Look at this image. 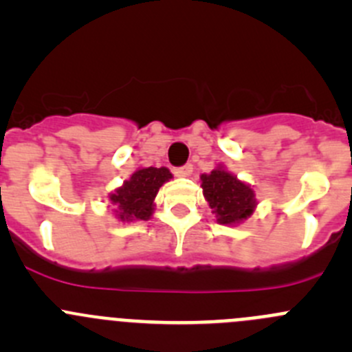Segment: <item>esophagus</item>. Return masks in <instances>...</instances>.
I'll use <instances>...</instances> for the list:
<instances>
[{"label": "esophagus", "instance_id": "esophagus-1", "mask_svg": "<svg viewBox=\"0 0 352 352\" xmlns=\"http://www.w3.org/2000/svg\"><path fill=\"white\" fill-rule=\"evenodd\" d=\"M190 173H192V165H190V163H186V165L175 168V175L179 177H189Z\"/></svg>", "mask_w": 352, "mask_h": 352}]
</instances>
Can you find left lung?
Here are the masks:
<instances>
[{
    "mask_svg": "<svg viewBox=\"0 0 352 352\" xmlns=\"http://www.w3.org/2000/svg\"><path fill=\"white\" fill-rule=\"evenodd\" d=\"M202 190L212 212L221 225H233L247 219L254 212L255 194L247 184L240 182L223 168L201 175Z\"/></svg>",
    "mask_w": 352,
    "mask_h": 352,
    "instance_id": "8db88e82",
    "label": "left lung"
}]
</instances>
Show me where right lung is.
Returning a JSON list of instances; mask_svg holds the SVG:
<instances>
[{"label":"right lung","mask_w":352,"mask_h":352,"mask_svg":"<svg viewBox=\"0 0 352 352\" xmlns=\"http://www.w3.org/2000/svg\"><path fill=\"white\" fill-rule=\"evenodd\" d=\"M172 179L168 168H141L131 175L129 180L124 182L122 187L110 194V201L117 206L119 218L122 221H141L150 219L153 214V199L158 194V189Z\"/></svg>","instance_id":"add662e5"}]
</instances>
